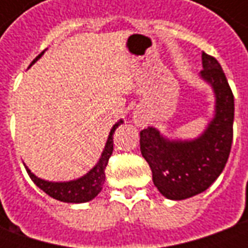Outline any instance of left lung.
I'll use <instances>...</instances> for the list:
<instances>
[{
    "mask_svg": "<svg viewBox=\"0 0 248 248\" xmlns=\"http://www.w3.org/2000/svg\"><path fill=\"white\" fill-rule=\"evenodd\" d=\"M201 76L211 83L215 118L202 137L190 142L167 140L158 130L140 131V153L153 172V182L163 197L182 201L207 190L223 171L232 143L234 94L223 69L213 56L202 53Z\"/></svg>",
    "mask_w": 248,
    "mask_h": 248,
    "instance_id": "8db88e82",
    "label": "left lung"
}]
</instances>
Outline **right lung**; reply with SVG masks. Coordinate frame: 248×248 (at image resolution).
Listing matches in <instances>:
<instances>
[{
  "instance_id": "obj_1",
  "label": "right lung",
  "mask_w": 248,
  "mask_h": 248,
  "mask_svg": "<svg viewBox=\"0 0 248 248\" xmlns=\"http://www.w3.org/2000/svg\"><path fill=\"white\" fill-rule=\"evenodd\" d=\"M41 56H42V53L35 58L34 61L31 62V65ZM121 124H122V121H119L113 126V129L110 131V135H108V142H106V146H105V150H103L102 155H101V159L95 165V167L87 172L86 175L79 178V179L71 181V182L53 183L37 178L28 167L25 166L26 171L29 174V177L31 178V181L40 187L42 191H45L49 197L54 198L57 201L66 203H83L92 201L93 198L97 197L102 190L103 182H105V178H106L105 177V169L108 166V158L113 154V134L115 129Z\"/></svg>"
}]
</instances>
